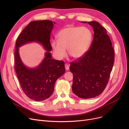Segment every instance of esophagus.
<instances>
[{"label":"esophagus","instance_id":"34e87169","mask_svg":"<svg viewBox=\"0 0 129 129\" xmlns=\"http://www.w3.org/2000/svg\"><path fill=\"white\" fill-rule=\"evenodd\" d=\"M65 67L66 70L68 71V70H69V68H70V65H69V64H65Z\"/></svg>","mask_w":129,"mask_h":129}]
</instances>
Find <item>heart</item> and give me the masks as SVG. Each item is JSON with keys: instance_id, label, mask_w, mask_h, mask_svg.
I'll list each match as a JSON object with an SVG mask.
<instances>
[{"instance_id": "b5f03b06", "label": "heart", "mask_w": 129, "mask_h": 129, "mask_svg": "<svg viewBox=\"0 0 129 129\" xmlns=\"http://www.w3.org/2000/svg\"><path fill=\"white\" fill-rule=\"evenodd\" d=\"M57 41H53L51 47L55 57L60 60L66 55V48L74 58L82 57L88 50L92 35L86 27L68 25L61 29L57 35Z\"/></svg>"}]
</instances>
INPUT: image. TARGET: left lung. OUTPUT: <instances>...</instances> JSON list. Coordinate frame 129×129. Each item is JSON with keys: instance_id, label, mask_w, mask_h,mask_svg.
Here are the masks:
<instances>
[{"instance_id": "left-lung-1", "label": "left lung", "mask_w": 129, "mask_h": 129, "mask_svg": "<svg viewBox=\"0 0 129 129\" xmlns=\"http://www.w3.org/2000/svg\"><path fill=\"white\" fill-rule=\"evenodd\" d=\"M88 23L93 29L92 42L85 55L71 63L70 67L73 74L72 90L83 99L94 98L104 91L114 58V50L106 29L96 21Z\"/></svg>"}]
</instances>
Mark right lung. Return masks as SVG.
Masks as SVG:
<instances>
[{"instance_id": "obj_1", "label": "right lung", "mask_w": 129, "mask_h": 129, "mask_svg": "<svg viewBox=\"0 0 129 129\" xmlns=\"http://www.w3.org/2000/svg\"><path fill=\"white\" fill-rule=\"evenodd\" d=\"M55 22L50 20L31 21L20 34L16 42L15 60L18 79L26 96L35 101H43L51 96L56 80L65 73L63 60L52 59L51 32ZM41 44L47 52L43 62L36 68H28L22 63L18 47L29 42Z\"/></svg>"}]
</instances>
